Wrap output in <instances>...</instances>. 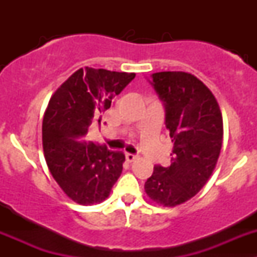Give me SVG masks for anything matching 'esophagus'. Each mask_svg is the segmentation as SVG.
<instances>
[{"label":"esophagus","mask_w":257,"mask_h":257,"mask_svg":"<svg viewBox=\"0 0 257 257\" xmlns=\"http://www.w3.org/2000/svg\"><path fill=\"white\" fill-rule=\"evenodd\" d=\"M137 158H138V157H137V155H134V154H132V153H126V154H125L126 162H129V163L136 162Z\"/></svg>","instance_id":"esophagus-1"}]
</instances>
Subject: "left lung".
Segmentation results:
<instances>
[{
    "instance_id": "left-lung-1",
    "label": "left lung",
    "mask_w": 257,
    "mask_h": 257,
    "mask_svg": "<svg viewBox=\"0 0 257 257\" xmlns=\"http://www.w3.org/2000/svg\"><path fill=\"white\" fill-rule=\"evenodd\" d=\"M149 80L165 108L173 148L169 167L155 165L145 193L155 203L175 206L193 198L209 180L222 144V115L210 89L185 72H159Z\"/></svg>"
}]
</instances>
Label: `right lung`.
<instances>
[{"instance_id": "1", "label": "right lung", "mask_w": 257, "mask_h": 257, "mask_svg": "<svg viewBox=\"0 0 257 257\" xmlns=\"http://www.w3.org/2000/svg\"><path fill=\"white\" fill-rule=\"evenodd\" d=\"M136 74L102 68H80L52 95L45 113L42 141L52 177L68 198L82 205L108 198L120 177L123 152L85 141L93 120L100 123Z\"/></svg>"}]
</instances>
